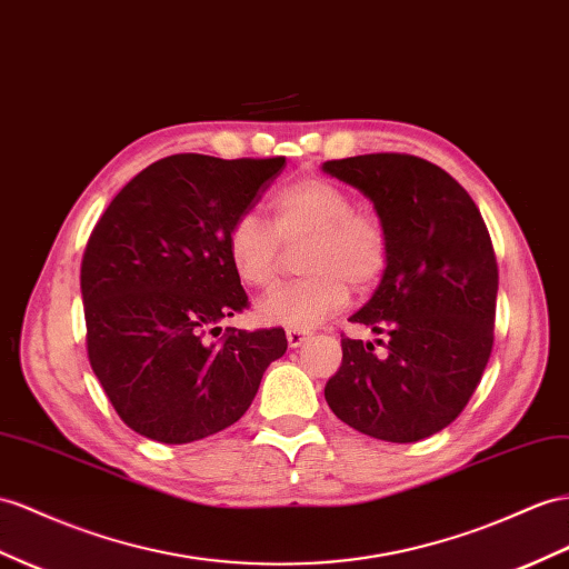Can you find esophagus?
<instances>
[{
	"instance_id": "esophagus-1",
	"label": "esophagus",
	"mask_w": 569,
	"mask_h": 569,
	"mask_svg": "<svg viewBox=\"0 0 569 569\" xmlns=\"http://www.w3.org/2000/svg\"><path fill=\"white\" fill-rule=\"evenodd\" d=\"M286 339H288L290 348H298V346H302L305 341L310 339V331L308 329H288L286 331Z\"/></svg>"
}]
</instances>
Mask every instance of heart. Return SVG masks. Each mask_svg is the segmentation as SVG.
Wrapping results in <instances>:
<instances>
[{
	"label": "heart",
	"instance_id": "b5f03b06",
	"mask_svg": "<svg viewBox=\"0 0 569 569\" xmlns=\"http://www.w3.org/2000/svg\"><path fill=\"white\" fill-rule=\"evenodd\" d=\"M271 226L257 213H240L226 232L230 267L242 286L273 283L283 244L305 240L298 281L276 288L259 305V319L290 329H312L339 312L356 293L375 288L389 264V230L377 213L353 209L346 189L322 178H300L276 189Z\"/></svg>",
	"mask_w": 569,
	"mask_h": 569
}]
</instances>
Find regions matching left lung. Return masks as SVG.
<instances>
[{
    "instance_id": "left-lung-1",
    "label": "left lung",
    "mask_w": 569,
    "mask_h": 569,
    "mask_svg": "<svg viewBox=\"0 0 569 569\" xmlns=\"http://www.w3.org/2000/svg\"><path fill=\"white\" fill-rule=\"evenodd\" d=\"M366 194L389 230V264L351 322L373 343L341 337L325 387L346 426L387 442H418L457 420L492 351L498 261L469 192L430 160L368 153L322 166Z\"/></svg>"
}]
</instances>
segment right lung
I'll return each mask as SVG.
<instances>
[{
	"instance_id": "add662e5",
	"label": "right lung",
	"mask_w": 569,
	"mask_h": 569,
	"mask_svg": "<svg viewBox=\"0 0 569 569\" xmlns=\"http://www.w3.org/2000/svg\"><path fill=\"white\" fill-rule=\"evenodd\" d=\"M286 158H160L110 201L81 261L86 348L112 409L134 432L184 445L236 423L286 331L218 322L250 308L226 232Z\"/></svg>"
}]
</instances>
